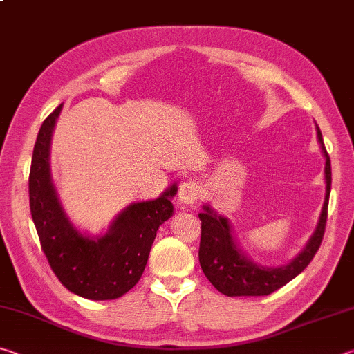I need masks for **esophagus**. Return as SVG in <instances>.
Segmentation results:
<instances>
[{
    "label": "esophagus",
    "mask_w": 354,
    "mask_h": 354,
    "mask_svg": "<svg viewBox=\"0 0 354 354\" xmlns=\"http://www.w3.org/2000/svg\"><path fill=\"white\" fill-rule=\"evenodd\" d=\"M198 196H200V187L196 183L185 181L179 185L178 198L183 203V205H187V206L194 205V203L198 200Z\"/></svg>",
    "instance_id": "esophagus-1"
}]
</instances>
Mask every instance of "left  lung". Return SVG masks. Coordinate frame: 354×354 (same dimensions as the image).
<instances>
[{"instance_id":"obj_1","label":"left lung","mask_w":354,"mask_h":354,"mask_svg":"<svg viewBox=\"0 0 354 354\" xmlns=\"http://www.w3.org/2000/svg\"><path fill=\"white\" fill-rule=\"evenodd\" d=\"M317 137L325 156V183L326 194L320 212L319 223L314 234L297 257L286 266L267 267L261 266L239 248L236 239L232 236L230 220L220 215L214 209L205 205L203 212L198 214L201 220V242H200V266L206 278L212 286L226 297H261L270 295L279 287L298 277L313 261L325 234L328 201L331 194V160L326 153L325 143L322 139L320 128L317 127Z\"/></svg>"}]
</instances>
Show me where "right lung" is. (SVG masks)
I'll return each mask as SVG.
<instances>
[{
	"instance_id": "add662e5",
	"label": "right lung",
	"mask_w": 354,
	"mask_h": 354,
	"mask_svg": "<svg viewBox=\"0 0 354 354\" xmlns=\"http://www.w3.org/2000/svg\"><path fill=\"white\" fill-rule=\"evenodd\" d=\"M62 104L46 117L35 140L29 171V206L51 270L70 292L87 299H115L139 283L159 226L173 215V184L159 198L120 212L101 236L71 223L50 169V147Z\"/></svg>"
}]
</instances>
